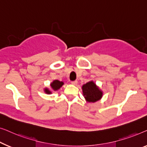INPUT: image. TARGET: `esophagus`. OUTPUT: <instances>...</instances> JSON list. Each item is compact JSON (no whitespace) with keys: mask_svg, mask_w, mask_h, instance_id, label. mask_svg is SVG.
Wrapping results in <instances>:
<instances>
[{"mask_svg":"<svg viewBox=\"0 0 147 147\" xmlns=\"http://www.w3.org/2000/svg\"><path fill=\"white\" fill-rule=\"evenodd\" d=\"M77 80H74V81H72L71 83L74 84V85H76V84H77Z\"/></svg>","mask_w":147,"mask_h":147,"instance_id":"34e87169","label":"esophagus"}]
</instances>
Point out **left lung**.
Returning a JSON list of instances; mask_svg holds the SVG:
<instances>
[{
  "mask_svg": "<svg viewBox=\"0 0 147 147\" xmlns=\"http://www.w3.org/2000/svg\"><path fill=\"white\" fill-rule=\"evenodd\" d=\"M82 88L84 98L88 102H94L100 100L102 97V91L99 90V88L92 81H90L84 84Z\"/></svg>",
  "mask_w": 147,
  "mask_h": 147,
  "instance_id": "8db88e82",
  "label": "left lung"
}]
</instances>
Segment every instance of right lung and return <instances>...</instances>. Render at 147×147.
<instances>
[{
	"mask_svg": "<svg viewBox=\"0 0 147 147\" xmlns=\"http://www.w3.org/2000/svg\"><path fill=\"white\" fill-rule=\"evenodd\" d=\"M63 84L64 83L63 82H61V81H59V80H54L52 83L51 84V88H52L54 90H57L58 89H59V88L63 85ZM45 92L47 94L51 93V92L50 91V90H49V89H47V88L45 89Z\"/></svg>",
	"mask_w": 147,
	"mask_h": 147,
	"instance_id": "add662e5",
	"label": "right lung"
}]
</instances>
